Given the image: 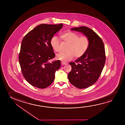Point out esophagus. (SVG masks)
<instances>
[{
	"label": "esophagus",
	"instance_id": "esophagus-1",
	"mask_svg": "<svg viewBox=\"0 0 125 125\" xmlns=\"http://www.w3.org/2000/svg\"><path fill=\"white\" fill-rule=\"evenodd\" d=\"M62 65H63L66 64V63H63V62H62Z\"/></svg>",
	"mask_w": 125,
	"mask_h": 125
}]
</instances>
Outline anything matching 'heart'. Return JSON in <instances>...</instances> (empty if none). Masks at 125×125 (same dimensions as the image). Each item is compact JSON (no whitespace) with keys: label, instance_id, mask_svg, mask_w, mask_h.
<instances>
[{"label":"heart","instance_id":"1","mask_svg":"<svg viewBox=\"0 0 125 125\" xmlns=\"http://www.w3.org/2000/svg\"><path fill=\"white\" fill-rule=\"evenodd\" d=\"M78 33L68 31L62 33V41L69 44L66 53H60L56 55V58L63 63L73 59L75 57L80 58L88 51L90 45V39L86 36H81ZM50 43L52 49L56 51H60L61 41L57 37L54 36L51 39Z\"/></svg>","mask_w":125,"mask_h":125}]
</instances>
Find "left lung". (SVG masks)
<instances>
[{"label": "left lung", "mask_w": 125, "mask_h": 125, "mask_svg": "<svg viewBox=\"0 0 125 125\" xmlns=\"http://www.w3.org/2000/svg\"><path fill=\"white\" fill-rule=\"evenodd\" d=\"M83 33L90 39V45L84 55L69 64L72 70L68 74L70 82L82 89L88 88L98 80L105 62L104 44L102 39L92 29L86 27L72 28Z\"/></svg>", "instance_id": "1"}]
</instances>
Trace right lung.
<instances>
[{
	"instance_id": "right-lung-1",
	"label": "right lung",
	"mask_w": 125,
	"mask_h": 125,
	"mask_svg": "<svg viewBox=\"0 0 125 125\" xmlns=\"http://www.w3.org/2000/svg\"><path fill=\"white\" fill-rule=\"evenodd\" d=\"M63 25H39L23 37L19 61L24 78L32 86L44 88L53 82L61 62L57 60L51 63L48 62L55 57L50 41Z\"/></svg>"
}]
</instances>
